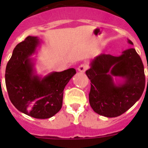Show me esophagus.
Wrapping results in <instances>:
<instances>
[{
    "label": "esophagus",
    "mask_w": 148,
    "mask_h": 148,
    "mask_svg": "<svg viewBox=\"0 0 148 148\" xmlns=\"http://www.w3.org/2000/svg\"><path fill=\"white\" fill-rule=\"evenodd\" d=\"M87 69V65L86 64H82L81 65H79V66L78 67V70L81 73H84L86 71V70Z\"/></svg>",
    "instance_id": "obj_1"
}]
</instances>
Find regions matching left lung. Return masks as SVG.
Wrapping results in <instances>:
<instances>
[{
    "mask_svg": "<svg viewBox=\"0 0 148 148\" xmlns=\"http://www.w3.org/2000/svg\"><path fill=\"white\" fill-rule=\"evenodd\" d=\"M128 43L133 44L130 40ZM86 75L91 82V108L98 114L109 118L117 117L130 109L140 99L145 87L143 63L133 48L124 51L120 56L104 53L96 56ZM113 76L121 77L124 81L116 85Z\"/></svg>",
    "mask_w": 148,
    "mask_h": 148,
    "instance_id": "1",
    "label": "left lung"
}]
</instances>
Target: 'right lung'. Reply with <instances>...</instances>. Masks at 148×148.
Listing matches in <instances>:
<instances>
[{
	"label": "right lung",
	"mask_w": 148,
	"mask_h": 148,
	"mask_svg": "<svg viewBox=\"0 0 148 148\" xmlns=\"http://www.w3.org/2000/svg\"><path fill=\"white\" fill-rule=\"evenodd\" d=\"M38 44L37 37L28 36L15 47L6 65L5 81L10 101L18 110L44 119L61 110L65 86L76 71L70 68L51 73L44 78L35 75L29 56Z\"/></svg>",
	"instance_id": "add662e5"
}]
</instances>
